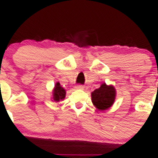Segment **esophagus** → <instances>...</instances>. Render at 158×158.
Returning <instances> with one entry per match:
<instances>
[{
  "mask_svg": "<svg viewBox=\"0 0 158 158\" xmlns=\"http://www.w3.org/2000/svg\"><path fill=\"white\" fill-rule=\"evenodd\" d=\"M75 88H76V89H83L84 86L82 85H76V87H75Z\"/></svg>",
  "mask_w": 158,
  "mask_h": 158,
  "instance_id": "1",
  "label": "esophagus"
}]
</instances>
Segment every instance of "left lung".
<instances>
[{
	"label": "left lung",
	"mask_w": 158,
	"mask_h": 158,
	"mask_svg": "<svg viewBox=\"0 0 158 158\" xmlns=\"http://www.w3.org/2000/svg\"><path fill=\"white\" fill-rule=\"evenodd\" d=\"M92 102L99 111H105L113 106L116 97V90L112 85H108L106 82L102 84L91 93Z\"/></svg>",
	"instance_id": "left-lung-1"
}]
</instances>
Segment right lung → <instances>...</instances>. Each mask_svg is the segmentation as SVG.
I'll use <instances>...</instances> for the list:
<instances>
[{"instance_id":"right-lung-1","label":"right lung","mask_w":158,"mask_h":158,"mask_svg":"<svg viewBox=\"0 0 158 158\" xmlns=\"http://www.w3.org/2000/svg\"><path fill=\"white\" fill-rule=\"evenodd\" d=\"M52 92V97L51 98H52V102H56L63 101L66 95V89H64V88L61 86V85H60L59 82H57L55 84V86H54V89Z\"/></svg>"}]
</instances>
